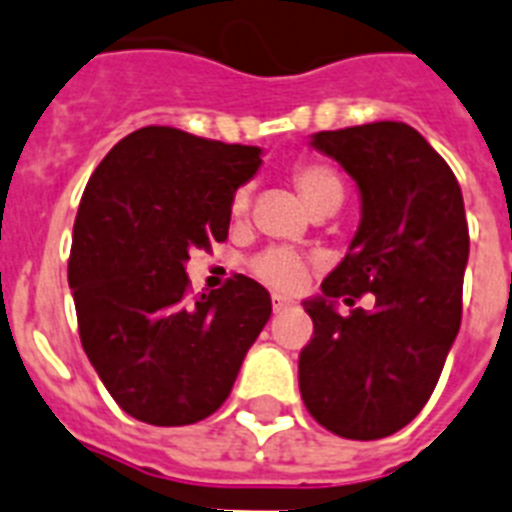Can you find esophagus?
I'll return each mask as SVG.
<instances>
[{
    "label": "esophagus",
    "mask_w": 512,
    "mask_h": 512,
    "mask_svg": "<svg viewBox=\"0 0 512 512\" xmlns=\"http://www.w3.org/2000/svg\"><path fill=\"white\" fill-rule=\"evenodd\" d=\"M270 305H273V313H284V310H289L294 302L289 297H284V294H273V297H270Z\"/></svg>",
    "instance_id": "esophagus-1"
}]
</instances>
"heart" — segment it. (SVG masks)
Segmentation results:
<instances>
[{
	"label": "heart",
	"instance_id": "1",
	"mask_svg": "<svg viewBox=\"0 0 512 512\" xmlns=\"http://www.w3.org/2000/svg\"><path fill=\"white\" fill-rule=\"evenodd\" d=\"M292 184L302 197L310 213L323 205H342L344 184L342 176L331 165L321 160L297 162L292 170ZM249 210V191L239 189L231 199V215L242 220ZM305 260L292 252V249H268L260 257H255L252 270L257 278H263L265 284L278 286V289H294L305 276Z\"/></svg>",
	"mask_w": 512,
	"mask_h": 512
}]
</instances>
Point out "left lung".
Instances as JSON below:
<instances>
[{
  "mask_svg": "<svg viewBox=\"0 0 512 512\" xmlns=\"http://www.w3.org/2000/svg\"><path fill=\"white\" fill-rule=\"evenodd\" d=\"M313 147L357 181L363 218L350 252L305 302L313 339L299 352V392L323 429L371 442L429 402L463 318L468 220L450 165L397 120L321 131ZM377 297L344 319L333 302Z\"/></svg>",
  "mask_w": 512,
  "mask_h": 512,
  "instance_id": "1",
  "label": "left lung"
}]
</instances>
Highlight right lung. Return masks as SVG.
I'll return each mask as SVG.
<instances>
[{
	"label": "right lung",
	"instance_id": "1",
	"mask_svg": "<svg viewBox=\"0 0 512 512\" xmlns=\"http://www.w3.org/2000/svg\"><path fill=\"white\" fill-rule=\"evenodd\" d=\"M260 149L170 126L120 139L91 173L68 260L78 334L94 371L128 415L189 426L231 394L270 318L247 276L189 299L191 249L226 242L231 199Z\"/></svg>",
	"mask_w": 512,
	"mask_h": 512
}]
</instances>
